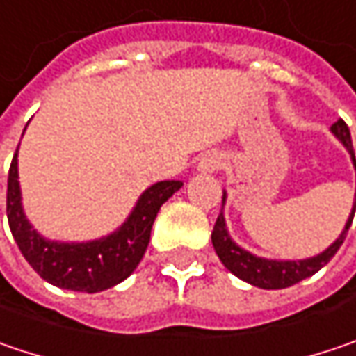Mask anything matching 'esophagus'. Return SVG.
Masks as SVG:
<instances>
[{"label":"esophagus","mask_w":356,"mask_h":356,"mask_svg":"<svg viewBox=\"0 0 356 356\" xmlns=\"http://www.w3.org/2000/svg\"><path fill=\"white\" fill-rule=\"evenodd\" d=\"M220 165H222V156L216 154V152H209V154H204V156L200 158L198 170H200V172H215Z\"/></svg>","instance_id":"34e87169"}]
</instances>
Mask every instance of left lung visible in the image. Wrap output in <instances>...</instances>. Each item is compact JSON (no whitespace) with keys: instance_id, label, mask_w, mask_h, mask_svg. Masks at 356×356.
Wrapping results in <instances>:
<instances>
[{"instance_id":"left-lung-1","label":"left lung","mask_w":356,"mask_h":356,"mask_svg":"<svg viewBox=\"0 0 356 356\" xmlns=\"http://www.w3.org/2000/svg\"><path fill=\"white\" fill-rule=\"evenodd\" d=\"M330 131L334 134V138H339V141H343V145L346 147V152L350 154V160L355 164L356 170V160H355V149H353V141H350V131H348V125L344 123L343 119H339L337 123H332ZM225 198H227V192H222V204H225ZM356 211V192H355V202H353V211L350 216L344 225L343 233L339 235V239L332 243L328 249H324L322 253H318L314 257H308V259H298V261H277V259H266V257H257L249 251L241 249L237 243L231 239L229 231H227V225H225V215L220 211V215L216 216L215 229H213V247H215L218 259L222 261V266L227 267L233 275H237L239 280L251 284V286H257V288H264V290H284V288H290L293 284L314 275L316 271H320L322 267L326 266L334 253L341 249L344 237H346V231L353 222V216Z\"/></svg>"}]
</instances>
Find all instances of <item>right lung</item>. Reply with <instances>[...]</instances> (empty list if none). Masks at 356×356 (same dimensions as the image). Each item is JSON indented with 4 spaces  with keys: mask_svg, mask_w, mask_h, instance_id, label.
<instances>
[{
    "mask_svg": "<svg viewBox=\"0 0 356 356\" xmlns=\"http://www.w3.org/2000/svg\"><path fill=\"white\" fill-rule=\"evenodd\" d=\"M180 180L152 184L136 202L127 220L107 237L85 243L48 241L30 225L22 209L17 149L8 174V220L26 261L48 284L74 292H103L121 284L141 261L160 207L180 191Z\"/></svg>",
    "mask_w": 356,
    "mask_h": 356,
    "instance_id": "obj_1",
    "label": "right lung"
}]
</instances>
